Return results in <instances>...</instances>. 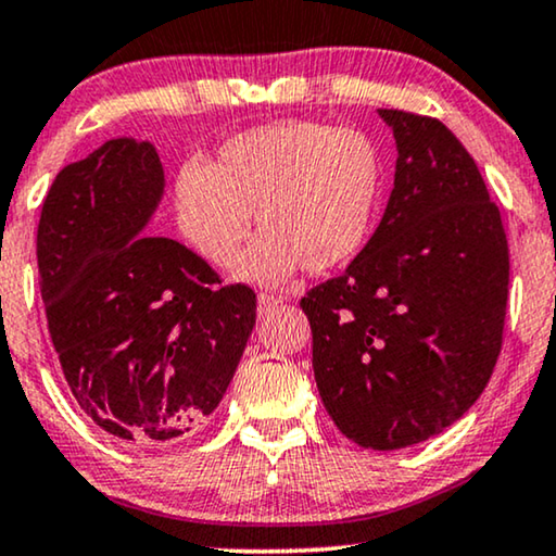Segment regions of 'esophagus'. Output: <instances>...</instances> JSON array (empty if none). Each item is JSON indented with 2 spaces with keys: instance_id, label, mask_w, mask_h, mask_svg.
<instances>
[{
  "instance_id": "obj_1",
  "label": "esophagus",
  "mask_w": 556,
  "mask_h": 556,
  "mask_svg": "<svg viewBox=\"0 0 556 556\" xmlns=\"http://www.w3.org/2000/svg\"><path fill=\"white\" fill-rule=\"evenodd\" d=\"M283 303L286 299H280V295H268V293L257 295V308H261V314H270V311L283 306Z\"/></svg>"
}]
</instances>
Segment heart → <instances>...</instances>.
Instances as JSON below:
<instances>
[{"instance_id":"heart-1","label":"heart","mask_w":556,"mask_h":556,"mask_svg":"<svg viewBox=\"0 0 556 556\" xmlns=\"http://www.w3.org/2000/svg\"><path fill=\"white\" fill-rule=\"evenodd\" d=\"M384 164L356 128L288 118L230 136L215 156L181 166L174 223L181 240L227 268L250 227H261L238 263V278L286 283L295 270H337L367 245L382 202Z\"/></svg>"}]
</instances>
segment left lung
I'll return each mask as SVG.
<instances>
[{
    "mask_svg": "<svg viewBox=\"0 0 556 556\" xmlns=\"http://www.w3.org/2000/svg\"><path fill=\"white\" fill-rule=\"evenodd\" d=\"M397 143L382 223L344 276L301 299L326 413L397 451L453 425L501 352L508 242L473 156L438 118L379 109Z\"/></svg>",
    "mask_w": 556,
    "mask_h": 556,
    "instance_id": "left-lung-1",
    "label": "left lung"
}]
</instances>
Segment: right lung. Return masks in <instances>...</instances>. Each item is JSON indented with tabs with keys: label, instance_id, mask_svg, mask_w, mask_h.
Instances as JSON below:
<instances>
[{
	"label": "right lung",
	"instance_id": "obj_1",
	"mask_svg": "<svg viewBox=\"0 0 556 556\" xmlns=\"http://www.w3.org/2000/svg\"><path fill=\"white\" fill-rule=\"evenodd\" d=\"M164 194L149 141L111 139L45 197L37 270L52 346L75 402L121 443H172L227 392L255 293L219 286L200 255L147 235Z\"/></svg>",
	"mask_w": 556,
	"mask_h": 556
}]
</instances>
